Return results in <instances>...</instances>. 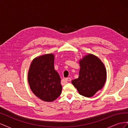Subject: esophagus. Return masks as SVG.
<instances>
[{"mask_svg":"<svg viewBox=\"0 0 128 128\" xmlns=\"http://www.w3.org/2000/svg\"><path fill=\"white\" fill-rule=\"evenodd\" d=\"M65 80H68V81H71V78H70V77H68V78H66Z\"/></svg>","mask_w":128,"mask_h":128,"instance_id":"obj_1","label":"esophagus"}]
</instances>
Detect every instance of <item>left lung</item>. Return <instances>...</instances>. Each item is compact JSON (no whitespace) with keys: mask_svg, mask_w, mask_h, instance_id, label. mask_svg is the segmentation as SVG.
<instances>
[{"mask_svg":"<svg viewBox=\"0 0 128 128\" xmlns=\"http://www.w3.org/2000/svg\"><path fill=\"white\" fill-rule=\"evenodd\" d=\"M79 64L78 78L72 80V83L80 95L91 97L105 84L106 69L102 60L92 54L85 56Z\"/></svg>","mask_w":128,"mask_h":128,"instance_id":"left-lung-1","label":"left lung"}]
</instances>
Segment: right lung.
I'll return each instance as SVG.
<instances>
[{
  "label": "right lung",
  "instance_id": "add662e5",
  "mask_svg": "<svg viewBox=\"0 0 128 128\" xmlns=\"http://www.w3.org/2000/svg\"><path fill=\"white\" fill-rule=\"evenodd\" d=\"M54 55L46 54L34 58L31 63L28 80L31 90L42 101L52 102L61 94L59 74L54 68Z\"/></svg>",
  "mask_w": 128,
  "mask_h": 128
}]
</instances>
